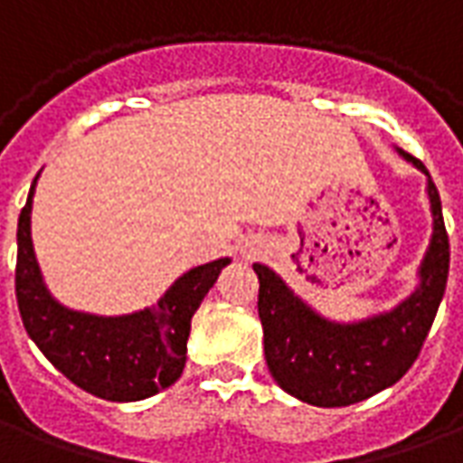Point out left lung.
I'll use <instances>...</instances> for the list:
<instances>
[{
  "label": "left lung",
  "instance_id": "left-lung-1",
  "mask_svg": "<svg viewBox=\"0 0 463 463\" xmlns=\"http://www.w3.org/2000/svg\"><path fill=\"white\" fill-rule=\"evenodd\" d=\"M397 153L427 173L434 231L419 265V288L394 310L359 322H332L302 302L268 265H252L260 280L258 315L268 369L288 394L312 407H349L397 384L417 362L447 290L449 235L437 185L419 158L402 148Z\"/></svg>",
  "mask_w": 463,
  "mask_h": 463
}]
</instances>
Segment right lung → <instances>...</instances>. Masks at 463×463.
Returning <instances> with one entry per match:
<instances>
[{
  "label": "right lung",
  "instance_id": "1",
  "mask_svg": "<svg viewBox=\"0 0 463 463\" xmlns=\"http://www.w3.org/2000/svg\"><path fill=\"white\" fill-rule=\"evenodd\" d=\"M36 178L16 228L14 288L26 335L66 379L94 397L138 402L171 387L185 367L191 317L231 258L183 272L156 307L118 317L69 310L46 290L32 245Z\"/></svg>",
  "mask_w": 463,
  "mask_h": 463
}]
</instances>
